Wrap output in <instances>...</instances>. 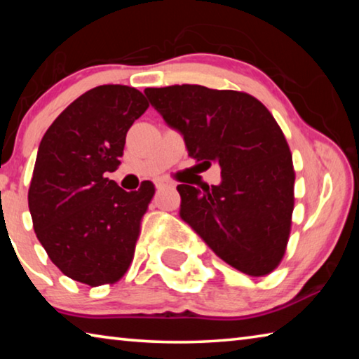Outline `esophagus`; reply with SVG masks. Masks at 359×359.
<instances>
[{
    "label": "esophagus",
    "instance_id": "1",
    "mask_svg": "<svg viewBox=\"0 0 359 359\" xmlns=\"http://www.w3.org/2000/svg\"><path fill=\"white\" fill-rule=\"evenodd\" d=\"M166 187H174V184H171V182H168V180H163V179L155 180L156 190H160V188H166Z\"/></svg>",
    "mask_w": 359,
    "mask_h": 359
}]
</instances>
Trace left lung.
I'll list each match as a JSON object with an SVG mask.
<instances>
[{"mask_svg":"<svg viewBox=\"0 0 359 359\" xmlns=\"http://www.w3.org/2000/svg\"><path fill=\"white\" fill-rule=\"evenodd\" d=\"M151 107L184 136L188 155L222 169L210 188L177 185L179 215L218 258L244 274L274 271L287 247L294 198L290 147L253 96L203 85L145 88Z\"/></svg>","mask_w":359,"mask_h":359,"instance_id":"1","label":"left lung"}]
</instances>
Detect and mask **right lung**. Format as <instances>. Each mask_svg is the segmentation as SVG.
<instances>
[{
	"instance_id": "obj_1",
	"label": "right lung",
	"mask_w": 359,
	"mask_h": 359,
	"mask_svg": "<svg viewBox=\"0 0 359 359\" xmlns=\"http://www.w3.org/2000/svg\"><path fill=\"white\" fill-rule=\"evenodd\" d=\"M147 107L136 88L100 85L71 102L39 144L29 214L48 258L72 280L114 283L131 263L155 188L145 180L125 191L106 174L120 165L126 133Z\"/></svg>"
}]
</instances>
